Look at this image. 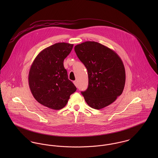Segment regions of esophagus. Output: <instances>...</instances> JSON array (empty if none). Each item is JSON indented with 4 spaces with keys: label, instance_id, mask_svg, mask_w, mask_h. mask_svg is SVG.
<instances>
[{
    "label": "esophagus",
    "instance_id": "obj_1",
    "mask_svg": "<svg viewBox=\"0 0 158 158\" xmlns=\"http://www.w3.org/2000/svg\"><path fill=\"white\" fill-rule=\"evenodd\" d=\"M73 84L75 85V86L76 87H77V86H78V85H77V81H73Z\"/></svg>",
    "mask_w": 158,
    "mask_h": 158
}]
</instances>
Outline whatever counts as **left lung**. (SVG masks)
<instances>
[{"mask_svg":"<svg viewBox=\"0 0 158 158\" xmlns=\"http://www.w3.org/2000/svg\"><path fill=\"white\" fill-rule=\"evenodd\" d=\"M74 50L88 70V88L81 92L87 104L95 110L111 105L122 94L125 84V70L120 56L94 41L75 45Z\"/></svg>","mask_w":158,"mask_h":158,"instance_id":"1","label":"left lung"}]
</instances>
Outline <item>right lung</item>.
Masks as SVG:
<instances>
[{"instance_id":"add662e5","label":"right lung","mask_w":158,"mask_h":158,"mask_svg":"<svg viewBox=\"0 0 158 158\" xmlns=\"http://www.w3.org/2000/svg\"><path fill=\"white\" fill-rule=\"evenodd\" d=\"M73 44L59 43L43 50L34 60L29 71L28 84L36 100L46 107L59 110L68 103L77 88L68 79L63 61Z\"/></svg>"}]
</instances>
